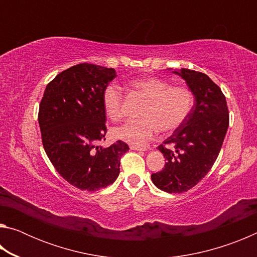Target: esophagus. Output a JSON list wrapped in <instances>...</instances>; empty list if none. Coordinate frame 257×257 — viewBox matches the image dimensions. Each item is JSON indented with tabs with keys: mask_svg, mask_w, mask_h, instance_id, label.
Segmentation results:
<instances>
[{
	"mask_svg": "<svg viewBox=\"0 0 257 257\" xmlns=\"http://www.w3.org/2000/svg\"><path fill=\"white\" fill-rule=\"evenodd\" d=\"M130 150H133V151H146V149H144V147H141V146H135V145H132V146H130Z\"/></svg>",
	"mask_w": 257,
	"mask_h": 257,
	"instance_id": "34e87169",
	"label": "esophagus"
}]
</instances>
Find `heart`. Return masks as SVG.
<instances>
[{"label": "heart", "mask_w": 257, "mask_h": 257, "mask_svg": "<svg viewBox=\"0 0 257 257\" xmlns=\"http://www.w3.org/2000/svg\"><path fill=\"white\" fill-rule=\"evenodd\" d=\"M132 86L147 99L139 120H128L113 129V136L136 146H145L160 130L171 134L188 118L194 106V94L189 88L172 86L170 82L155 77L138 78ZM102 104L112 121L123 116V94L121 87L107 85L103 90Z\"/></svg>", "instance_id": "obj_1"}]
</instances>
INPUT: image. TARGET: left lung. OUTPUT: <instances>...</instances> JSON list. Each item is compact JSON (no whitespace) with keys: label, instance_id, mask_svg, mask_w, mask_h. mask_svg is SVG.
Segmentation results:
<instances>
[{"label":"left lung","instance_id":"obj_1","mask_svg":"<svg viewBox=\"0 0 257 257\" xmlns=\"http://www.w3.org/2000/svg\"><path fill=\"white\" fill-rule=\"evenodd\" d=\"M172 73L186 81L195 103L181 127L158 147L167 162L151 178L159 189L176 194L193 188L211 170L229 127V111L222 90L205 73L185 68Z\"/></svg>","mask_w":257,"mask_h":257}]
</instances>
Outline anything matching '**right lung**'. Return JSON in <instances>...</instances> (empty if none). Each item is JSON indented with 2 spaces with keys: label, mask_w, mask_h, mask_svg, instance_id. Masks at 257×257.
Masks as SVG:
<instances>
[{
  "label": "right lung",
  "mask_w": 257,
  "mask_h": 257,
  "mask_svg": "<svg viewBox=\"0 0 257 257\" xmlns=\"http://www.w3.org/2000/svg\"><path fill=\"white\" fill-rule=\"evenodd\" d=\"M115 70L80 63L59 73L46 86L38 123L44 150L60 176L80 190L95 191L113 184L129 146L122 141L103 147L106 113L103 90Z\"/></svg>",
  "instance_id": "1"
}]
</instances>
